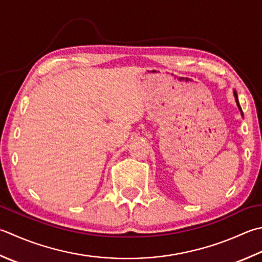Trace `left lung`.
<instances>
[{"label":"left lung","mask_w":262,"mask_h":262,"mask_svg":"<svg viewBox=\"0 0 262 262\" xmlns=\"http://www.w3.org/2000/svg\"><path fill=\"white\" fill-rule=\"evenodd\" d=\"M233 94H234V97H235V102H236V104H237V107H238V110L241 111V116L243 117V112H242V109H241V105H239V102H238V97H237V93H236V91H233Z\"/></svg>","instance_id":"left-lung-1"}]
</instances>
